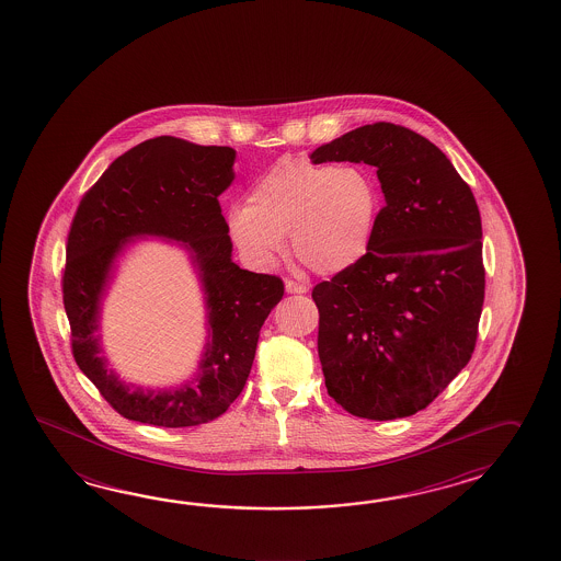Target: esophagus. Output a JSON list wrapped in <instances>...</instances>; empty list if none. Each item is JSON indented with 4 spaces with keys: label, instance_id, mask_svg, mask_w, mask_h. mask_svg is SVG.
<instances>
[{
    "label": "esophagus",
    "instance_id": "34e87169",
    "mask_svg": "<svg viewBox=\"0 0 561 561\" xmlns=\"http://www.w3.org/2000/svg\"><path fill=\"white\" fill-rule=\"evenodd\" d=\"M286 293H290V295H305L308 290L307 285H302V283H297V280H286Z\"/></svg>",
    "mask_w": 561,
    "mask_h": 561
}]
</instances>
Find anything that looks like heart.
I'll use <instances>...</instances> for the list:
<instances>
[{
  "label": "heart",
  "mask_w": 561,
  "mask_h": 561,
  "mask_svg": "<svg viewBox=\"0 0 561 561\" xmlns=\"http://www.w3.org/2000/svg\"><path fill=\"white\" fill-rule=\"evenodd\" d=\"M382 191L364 167L283 159L254 183L247 207L229 213L234 242L268 263L290 234L295 259L317 275H339L373 247Z\"/></svg>",
  "instance_id": "obj_1"
}]
</instances>
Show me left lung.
Returning <instances> with one entry per match:
<instances>
[{"instance_id": "obj_1", "label": "left lung", "mask_w": 561, "mask_h": 561, "mask_svg": "<svg viewBox=\"0 0 561 561\" xmlns=\"http://www.w3.org/2000/svg\"><path fill=\"white\" fill-rule=\"evenodd\" d=\"M310 161L376 167L385 193L360 263L312 288L329 394L352 416H412L470 363L482 314V219L472 188L426 137L373 123Z\"/></svg>"}]
</instances>
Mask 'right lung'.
I'll return each mask as SVG.
<instances>
[{"instance_id": "1", "label": "right lung", "mask_w": 561, "mask_h": 561, "mask_svg": "<svg viewBox=\"0 0 561 561\" xmlns=\"http://www.w3.org/2000/svg\"><path fill=\"white\" fill-rule=\"evenodd\" d=\"M232 163L231 147L154 137L117 157L83 195L71 220L61 276L71 352L81 373L127 420L187 428L227 412L247 385L261 327L285 295L278 276L251 273L231 261L219 195L234 179ZM139 233L185 241L206 286L210 342L198 376L181 389H129L99 356L100 293L112 259L127 238Z\"/></svg>"}]
</instances>
